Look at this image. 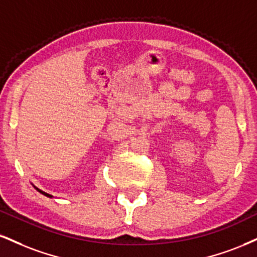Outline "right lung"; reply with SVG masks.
<instances>
[{
  "instance_id": "1",
  "label": "right lung",
  "mask_w": 257,
  "mask_h": 257,
  "mask_svg": "<svg viewBox=\"0 0 257 257\" xmlns=\"http://www.w3.org/2000/svg\"><path fill=\"white\" fill-rule=\"evenodd\" d=\"M33 187H35V185H33ZM35 189H36L37 191H39L40 194H43V195L46 196V197H50V199H51V197H54V196H52V195H50V194H48V193H45V191H43V190L38 189V188H37V187H35Z\"/></svg>"
}]
</instances>
